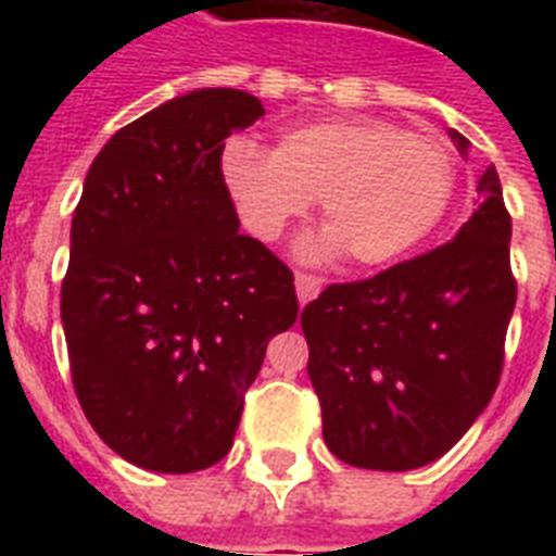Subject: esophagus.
<instances>
[{
  "instance_id": "34e87169",
  "label": "esophagus",
  "mask_w": 556,
  "mask_h": 556,
  "mask_svg": "<svg viewBox=\"0 0 556 556\" xmlns=\"http://www.w3.org/2000/svg\"><path fill=\"white\" fill-rule=\"evenodd\" d=\"M294 286H296V300H300V305L312 303L314 296L320 294V279L312 277V274H296Z\"/></svg>"
}]
</instances>
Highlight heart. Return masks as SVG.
<instances>
[{"label": "heart", "mask_w": 556, "mask_h": 556, "mask_svg": "<svg viewBox=\"0 0 556 556\" xmlns=\"http://www.w3.org/2000/svg\"><path fill=\"white\" fill-rule=\"evenodd\" d=\"M222 178L244 230L277 242L320 199L323 222L305 260L346 251L361 268L404 260L439 227L456 190L453 152L430 135L371 117L317 121L279 138L277 152L233 138Z\"/></svg>", "instance_id": "1"}]
</instances>
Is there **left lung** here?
<instances>
[{
  "label": "left lung",
  "instance_id": "obj_1",
  "mask_svg": "<svg viewBox=\"0 0 556 556\" xmlns=\"http://www.w3.org/2000/svg\"><path fill=\"white\" fill-rule=\"evenodd\" d=\"M450 138L462 155L470 141ZM447 244L329 286L303 308L326 447L352 467L415 470L465 435L496 392L517 305L510 216L496 167Z\"/></svg>",
  "mask_w": 556,
  "mask_h": 556
}]
</instances>
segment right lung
Listing matches in <instances>:
<instances>
[{
  "instance_id": "1",
  "label": "right lung",
  "mask_w": 556,
  "mask_h": 556,
  "mask_svg": "<svg viewBox=\"0 0 556 556\" xmlns=\"http://www.w3.org/2000/svg\"><path fill=\"white\" fill-rule=\"evenodd\" d=\"M265 115L242 89H195L124 126L91 161L63 279L83 413L117 456L195 473L233 447L265 346L294 326V274L239 230L225 138Z\"/></svg>"
}]
</instances>
